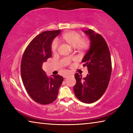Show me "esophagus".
Returning a JSON list of instances; mask_svg holds the SVG:
<instances>
[{
  "mask_svg": "<svg viewBox=\"0 0 133 133\" xmlns=\"http://www.w3.org/2000/svg\"><path fill=\"white\" fill-rule=\"evenodd\" d=\"M72 76V74H67L66 75H65L64 76V77L65 78H68V77H70V76Z\"/></svg>",
  "mask_w": 133,
  "mask_h": 133,
  "instance_id": "obj_1",
  "label": "esophagus"
}]
</instances>
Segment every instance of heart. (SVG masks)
<instances>
[{"label":"heart","instance_id":"heart-1","mask_svg":"<svg viewBox=\"0 0 133 133\" xmlns=\"http://www.w3.org/2000/svg\"><path fill=\"white\" fill-rule=\"evenodd\" d=\"M62 39L70 46L76 47L79 51L87 50L90 46V41L88 39H81V34L76 31H68L63 34ZM51 50L52 52L57 51L59 47V42L57 40H54L51 43Z\"/></svg>","mask_w":133,"mask_h":133}]
</instances>
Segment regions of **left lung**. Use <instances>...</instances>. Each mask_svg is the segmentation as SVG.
<instances>
[{
	"label": "left lung",
	"mask_w": 133,
	"mask_h": 133,
	"mask_svg": "<svg viewBox=\"0 0 133 133\" xmlns=\"http://www.w3.org/2000/svg\"><path fill=\"white\" fill-rule=\"evenodd\" d=\"M83 31L91 42L90 49L82 61L89 74L82 78L76 73L73 89L80 101L91 103L99 100L108 87L112 71L111 59L107 43L101 34L91 29Z\"/></svg>",
	"instance_id": "left-lung-1"
}]
</instances>
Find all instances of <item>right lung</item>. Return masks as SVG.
<instances>
[{
  "mask_svg": "<svg viewBox=\"0 0 133 133\" xmlns=\"http://www.w3.org/2000/svg\"><path fill=\"white\" fill-rule=\"evenodd\" d=\"M61 30L46 31L32 40L23 52L21 62V76L29 96L36 102L47 105L53 102L63 78L59 75L48 77L42 64L51 57L52 40Z\"/></svg>",
  "mask_w": 133,
  "mask_h": 133,
  "instance_id": "right-lung-1",
  "label": "right lung"
}]
</instances>
